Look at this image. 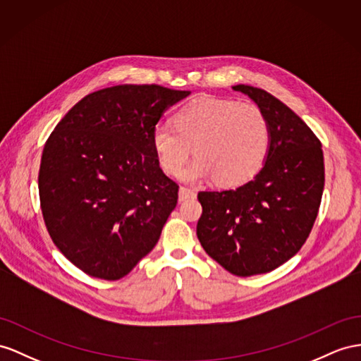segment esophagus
<instances>
[{
    "instance_id": "1",
    "label": "esophagus",
    "mask_w": 361,
    "mask_h": 361,
    "mask_svg": "<svg viewBox=\"0 0 361 361\" xmlns=\"http://www.w3.org/2000/svg\"><path fill=\"white\" fill-rule=\"evenodd\" d=\"M195 197H197V192L193 190V189L180 188V190H178V200H180V201H186V200L195 198Z\"/></svg>"
}]
</instances>
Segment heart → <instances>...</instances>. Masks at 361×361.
Masks as SVG:
<instances>
[{
  "label": "heart",
  "instance_id": "obj_1",
  "mask_svg": "<svg viewBox=\"0 0 361 361\" xmlns=\"http://www.w3.org/2000/svg\"><path fill=\"white\" fill-rule=\"evenodd\" d=\"M173 123L157 125L151 135L157 160L168 173H178L190 151L197 157L181 172L184 181L215 178L219 186H239L261 169L270 129L257 106L204 96L181 108Z\"/></svg>",
  "mask_w": 361,
  "mask_h": 361
}]
</instances>
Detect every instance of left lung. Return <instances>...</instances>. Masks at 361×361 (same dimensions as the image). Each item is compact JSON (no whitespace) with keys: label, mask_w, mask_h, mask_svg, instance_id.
<instances>
[{"label":"left lung","mask_w":361,"mask_h":361,"mask_svg":"<svg viewBox=\"0 0 361 361\" xmlns=\"http://www.w3.org/2000/svg\"><path fill=\"white\" fill-rule=\"evenodd\" d=\"M232 88L262 111L269 149L252 181L198 193L197 236L212 259L247 277L269 273L300 250L317 218L325 164L319 138L283 102L250 85Z\"/></svg>","instance_id":"1"}]
</instances>
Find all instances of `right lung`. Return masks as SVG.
Returning <instances> with one entry per match:
<instances>
[{
	"instance_id": "add662e5",
	"label": "right lung",
	"mask_w": 361,
	"mask_h": 361,
	"mask_svg": "<svg viewBox=\"0 0 361 361\" xmlns=\"http://www.w3.org/2000/svg\"><path fill=\"white\" fill-rule=\"evenodd\" d=\"M190 91L123 84L73 106L44 146L38 186L53 243L84 273L117 281L149 253L177 206L152 129Z\"/></svg>"
}]
</instances>
